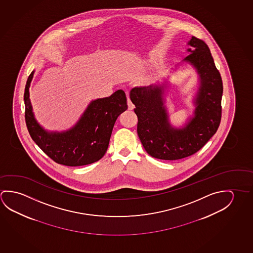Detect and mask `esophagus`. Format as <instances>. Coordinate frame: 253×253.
Listing matches in <instances>:
<instances>
[{
  "label": "esophagus",
  "instance_id": "obj_1",
  "mask_svg": "<svg viewBox=\"0 0 253 253\" xmlns=\"http://www.w3.org/2000/svg\"><path fill=\"white\" fill-rule=\"evenodd\" d=\"M127 105H128L129 110H132V109L134 108V104H132V101H131L129 97H127Z\"/></svg>",
  "mask_w": 253,
  "mask_h": 253
}]
</instances>
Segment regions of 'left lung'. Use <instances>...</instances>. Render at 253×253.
<instances>
[{"mask_svg": "<svg viewBox=\"0 0 253 253\" xmlns=\"http://www.w3.org/2000/svg\"><path fill=\"white\" fill-rule=\"evenodd\" d=\"M188 44L191 53L183 61L196 69L200 88L193 116L185 126L174 127L169 121L163 97L165 85L135 87L130 91L138 117V136L147 153L157 159L177 160L195 154L216 132L221 122L223 87L220 72L204 41L192 37Z\"/></svg>", "mask_w": 253, "mask_h": 253, "instance_id": "left-lung-1", "label": "left lung"}]
</instances>
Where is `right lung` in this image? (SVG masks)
Returning a JSON list of instances; mask_svg holds the SVG:
<instances>
[{
    "mask_svg": "<svg viewBox=\"0 0 253 253\" xmlns=\"http://www.w3.org/2000/svg\"><path fill=\"white\" fill-rule=\"evenodd\" d=\"M34 71L24 89L25 122L32 140L51 159L66 166H83L100 160L108 149L113 126L127 109L124 90L88 104L80 120L64 132H48L37 122L32 112L29 88Z\"/></svg>",
    "mask_w": 253,
    "mask_h": 253,
    "instance_id": "obj_1",
    "label": "right lung"
}]
</instances>
